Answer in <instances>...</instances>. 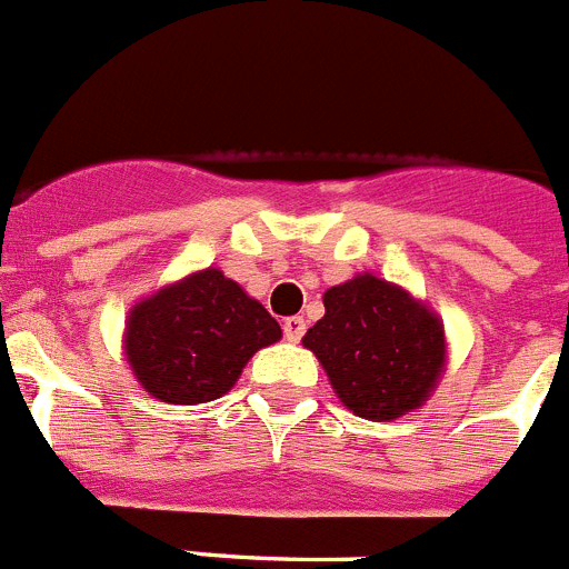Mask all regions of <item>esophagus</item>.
I'll return each instance as SVG.
<instances>
[{
  "mask_svg": "<svg viewBox=\"0 0 569 569\" xmlns=\"http://www.w3.org/2000/svg\"><path fill=\"white\" fill-rule=\"evenodd\" d=\"M306 332V320L303 318H286L283 320V335L289 343H298Z\"/></svg>",
  "mask_w": 569,
  "mask_h": 569,
  "instance_id": "1",
  "label": "esophagus"
}]
</instances>
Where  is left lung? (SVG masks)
Returning a JSON list of instances; mask_svg holds the SVG:
<instances>
[{
  "label": "left lung",
  "instance_id": "left-lung-1",
  "mask_svg": "<svg viewBox=\"0 0 569 569\" xmlns=\"http://www.w3.org/2000/svg\"><path fill=\"white\" fill-rule=\"evenodd\" d=\"M326 315L303 335L338 401L367 421L421 409L447 372L443 320L409 289L360 271L323 291Z\"/></svg>",
  "mask_w": 569,
  "mask_h": 569
}]
</instances>
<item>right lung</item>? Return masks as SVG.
Instances as JSON below:
<instances>
[{
    "label": "right lung",
    "instance_id": "add662e5",
    "mask_svg": "<svg viewBox=\"0 0 569 569\" xmlns=\"http://www.w3.org/2000/svg\"><path fill=\"white\" fill-rule=\"evenodd\" d=\"M280 338L263 303L209 266L131 306L122 355L151 398L194 407L229 392L251 355Z\"/></svg>",
    "mask_w": 569,
    "mask_h": 569
}]
</instances>
